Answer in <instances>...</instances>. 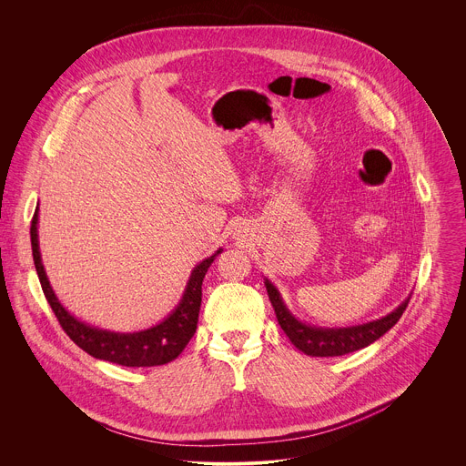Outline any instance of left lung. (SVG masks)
Instances as JSON below:
<instances>
[{
  "instance_id": "1",
  "label": "left lung",
  "mask_w": 466,
  "mask_h": 466,
  "mask_svg": "<svg viewBox=\"0 0 466 466\" xmlns=\"http://www.w3.org/2000/svg\"><path fill=\"white\" fill-rule=\"evenodd\" d=\"M265 287L268 292V299L276 310V318L283 329V332L289 336L292 345L301 350L307 356L312 358H334L356 352L360 349H365L378 341L383 334H387L403 316L410 296L390 314L363 323V325H352V327H316L310 323L301 321L296 318L287 303L283 301L279 290L276 285L265 278Z\"/></svg>"
}]
</instances>
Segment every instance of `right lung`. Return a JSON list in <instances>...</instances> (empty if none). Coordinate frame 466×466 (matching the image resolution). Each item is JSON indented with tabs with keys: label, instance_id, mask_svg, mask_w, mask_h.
I'll return each instance as SVG.
<instances>
[{
	"label": "right lung",
	"instance_id": "obj_1",
	"mask_svg": "<svg viewBox=\"0 0 466 466\" xmlns=\"http://www.w3.org/2000/svg\"><path fill=\"white\" fill-rule=\"evenodd\" d=\"M37 210L39 207L35 208V214L30 225L34 265H35V272H37L41 289L45 292V298L50 309L54 310L59 325L66 332V336L92 358L116 363L121 367H157V365L174 361L183 352V349L188 345V341L196 332L199 307H201L203 278L208 267L214 263L216 256L223 252V248H218L212 256L205 258L192 268L179 303L163 321L136 332H114V330L92 327L77 319L57 299L41 261L39 239H37Z\"/></svg>",
	"mask_w": 466,
	"mask_h": 466
}]
</instances>
